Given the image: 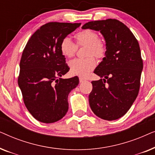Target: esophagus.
Here are the masks:
<instances>
[{"label": "esophagus", "instance_id": "1", "mask_svg": "<svg viewBox=\"0 0 155 155\" xmlns=\"http://www.w3.org/2000/svg\"><path fill=\"white\" fill-rule=\"evenodd\" d=\"M79 80H80V83H82V82H84V81H85V80H84V78H79Z\"/></svg>", "mask_w": 155, "mask_h": 155}]
</instances>
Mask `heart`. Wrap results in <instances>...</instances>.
Masks as SVG:
<instances>
[{
    "instance_id": "heart-1",
    "label": "heart",
    "mask_w": 155,
    "mask_h": 155,
    "mask_svg": "<svg viewBox=\"0 0 155 155\" xmlns=\"http://www.w3.org/2000/svg\"><path fill=\"white\" fill-rule=\"evenodd\" d=\"M76 44L68 37L61 40L60 49L63 56L72 58L75 54L78 47L86 46L85 59H74L69 63L72 74L84 78L96 67L94 57L101 59L107 53V44L104 40L99 37L98 33L91 29H85L75 34L74 36Z\"/></svg>"
}]
</instances>
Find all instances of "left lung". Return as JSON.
<instances>
[{
    "label": "left lung",
    "mask_w": 155,
    "mask_h": 155,
    "mask_svg": "<svg viewBox=\"0 0 155 155\" xmlns=\"http://www.w3.org/2000/svg\"><path fill=\"white\" fill-rule=\"evenodd\" d=\"M82 28L99 31L107 44L106 56L94 71L101 79L92 82L91 109L101 119L116 120L127 113L139 92L143 63L138 41L116 19L91 21Z\"/></svg>",
    "instance_id": "left-lung-1"
}]
</instances>
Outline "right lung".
<instances>
[{
  "label": "right lung",
  "mask_w": 155,
  "mask_h": 155,
  "mask_svg": "<svg viewBox=\"0 0 155 155\" xmlns=\"http://www.w3.org/2000/svg\"><path fill=\"white\" fill-rule=\"evenodd\" d=\"M80 25L46 23L31 35L23 50L18 85L27 109L40 122L58 121L68 110V96L78 85L79 79L77 76L61 78L70 68L60 44Z\"/></svg>",
  "instance_id": "obj_1"
}]
</instances>
